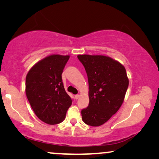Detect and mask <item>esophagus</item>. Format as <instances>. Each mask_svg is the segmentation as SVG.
<instances>
[{"label": "esophagus", "instance_id": "1", "mask_svg": "<svg viewBox=\"0 0 159 159\" xmlns=\"http://www.w3.org/2000/svg\"><path fill=\"white\" fill-rule=\"evenodd\" d=\"M79 95H78V94H77V95H75V99H79Z\"/></svg>", "mask_w": 159, "mask_h": 159}]
</instances>
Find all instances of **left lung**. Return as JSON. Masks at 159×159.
<instances>
[{"mask_svg":"<svg viewBox=\"0 0 159 159\" xmlns=\"http://www.w3.org/2000/svg\"><path fill=\"white\" fill-rule=\"evenodd\" d=\"M87 74L89 104L81 110L85 124L99 126L106 123L121 106L128 88L125 67L103 55H78Z\"/></svg>","mask_w":159,"mask_h":159,"instance_id":"obj_1","label":"left lung"}]
</instances>
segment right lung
I'll list each match as a JSON object with an SVG mask.
<instances>
[{"label":"right lung","instance_id":"obj_1","mask_svg":"<svg viewBox=\"0 0 159 159\" xmlns=\"http://www.w3.org/2000/svg\"><path fill=\"white\" fill-rule=\"evenodd\" d=\"M69 55H50L36 63L26 78V94L37 117L50 125L61 123L72 99L61 79Z\"/></svg>","mask_w":159,"mask_h":159}]
</instances>
